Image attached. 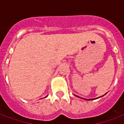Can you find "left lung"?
<instances>
[{
    "mask_svg": "<svg viewBox=\"0 0 124 124\" xmlns=\"http://www.w3.org/2000/svg\"><path fill=\"white\" fill-rule=\"evenodd\" d=\"M75 96H77V97H79V96H77V95H75ZM104 96V95H102V96ZM102 96H100V97H102ZM100 97H98V98H94V99H85V98H83V99H84V100H94V99H97V98H100Z\"/></svg>",
    "mask_w": 124,
    "mask_h": 124,
    "instance_id": "obj_1",
    "label": "left lung"
}]
</instances>
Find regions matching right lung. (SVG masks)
<instances>
[{"mask_svg": "<svg viewBox=\"0 0 124 124\" xmlns=\"http://www.w3.org/2000/svg\"><path fill=\"white\" fill-rule=\"evenodd\" d=\"M47 96H46V97H47Z\"/></svg>", "mask_w": 124, "mask_h": 124, "instance_id": "add662e5", "label": "right lung"}]
</instances>
